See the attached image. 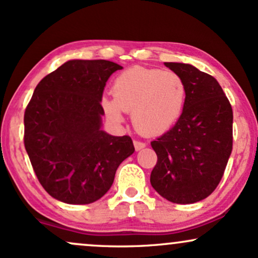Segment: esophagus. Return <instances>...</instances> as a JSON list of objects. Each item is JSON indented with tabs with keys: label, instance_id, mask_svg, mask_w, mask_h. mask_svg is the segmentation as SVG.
Returning a JSON list of instances; mask_svg holds the SVG:
<instances>
[{
	"label": "esophagus",
	"instance_id": "1",
	"mask_svg": "<svg viewBox=\"0 0 258 258\" xmlns=\"http://www.w3.org/2000/svg\"><path fill=\"white\" fill-rule=\"evenodd\" d=\"M133 144H135V148H136V150H141V149H143V148H146V146L147 144L144 143V142H141V141H133Z\"/></svg>",
	"mask_w": 258,
	"mask_h": 258
}]
</instances>
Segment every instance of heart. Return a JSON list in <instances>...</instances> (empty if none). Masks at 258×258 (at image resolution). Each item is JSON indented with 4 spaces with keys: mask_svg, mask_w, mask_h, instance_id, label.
<instances>
[{
    "mask_svg": "<svg viewBox=\"0 0 258 258\" xmlns=\"http://www.w3.org/2000/svg\"><path fill=\"white\" fill-rule=\"evenodd\" d=\"M114 98L103 99L111 120L122 122L132 111L136 128L144 135H160L179 119L185 102V84L178 74L132 67L115 79Z\"/></svg>",
    "mask_w": 258,
    "mask_h": 258,
    "instance_id": "obj_1",
    "label": "heart"
}]
</instances>
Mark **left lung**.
Listing matches in <instances>:
<instances>
[{
  "instance_id": "8db88e82",
  "label": "left lung",
  "mask_w": 258,
  "mask_h": 258,
  "mask_svg": "<svg viewBox=\"0 0 258 258\" xmlns=\"http://www.w3.org/2000/svg\"><path fill=\"white\" fill-rule=\"evenodd\" d=\"M185 84V102L172 128L153 141L158 161L150 183L174 204L205 199L223 177L233 148V110L214 76L193 65L165 63Z\"/></svg>"
}]
</instances>
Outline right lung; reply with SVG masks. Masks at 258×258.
Listing matches in <instances>:
<instances>
[{
  "mask_svg": "<svg viewBox=\"0 0 258 258\" xmlns=\"http://www.w3.org/2000/svg\"><path fill=\"white\" fill-rule=\"evenodd\" d=\"M122 67L69 60L38 82L24 114V146L38 182L59 201L86 205L110 189L135 152L130 136L100 130L105 82Z\"/></svg>",
  "mask_w": 258,
  "mask_h": 258,
  "instance_id": "obj_1",
  "label": "right lung"
}]
</instances>
